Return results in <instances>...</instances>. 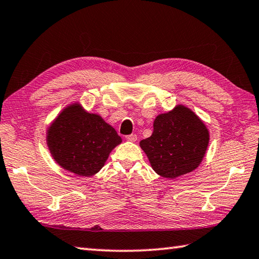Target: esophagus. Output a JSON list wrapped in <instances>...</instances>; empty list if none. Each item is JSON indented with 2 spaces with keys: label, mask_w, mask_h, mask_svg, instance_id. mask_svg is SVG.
<instances>
[{
  "label": "esophagus",
  "mask_w": 259,
  "mask_h": 259,
  "mask_svg": "<svg viewBox=\"0 0 259 259\" xmlns=\"http://www.w3.org/2000/svg\"><path fill=\"white\" fill-rule=\"evenodd\" d=\"M125 139L128 140V142H133V143H135L136 140H137V135H135V134L128 135V136H125Z\"/></svg>",
  "instance_id": "34e87169"
}]
</instances>
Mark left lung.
<instances>
[{
  "label": "left lung",
  "instance_id": "left-lung-1",
  "mask_svg": "<svg viewBox=\"0 0 259 259\" xmlns=\"http://www.w3.org/2000/svg\"><path fill=\"white\" fill-rule=\"evenodd\" d=\"M153 134L139 143L158 176L175 179L190 173L203 161L209 133L203 120L185 105H177L154 120Z\"/></svg>",
  "mask_w": 259,
  "mask_h": 259
}]
</instances>
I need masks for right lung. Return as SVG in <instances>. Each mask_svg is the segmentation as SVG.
<instances>
[{"mask_svg":"<svg viewBox=\"0 0 259 259\" xmlns=\"http://www.w3.org/2000/svg\"><path fill=\"white\" fill-rule=\"evenodd\" d=\"M46 142L61 167L79 177H92L122 139L101 115L89 113L77 102L64 107L52 122Z\"/></svg>","mask_w":259,"mask_h":259,"instance_id":"right-lung-1","label":"right lung"}]
</instances>
